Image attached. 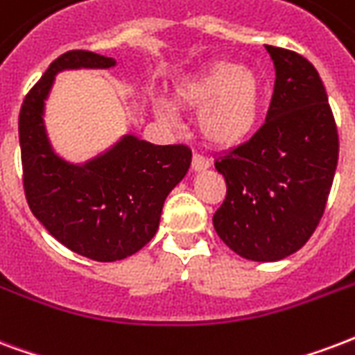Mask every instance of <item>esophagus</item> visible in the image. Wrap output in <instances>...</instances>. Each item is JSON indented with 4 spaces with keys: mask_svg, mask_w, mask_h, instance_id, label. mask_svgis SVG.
Listing matches in <instances>:
<instances>
[{
    "mask_svg": "<svg viewBox=\"0 0 355 355\" xmlns=\"http://www.w3.org/2000/svg\"><path fill=\"white\" fill-rule=\"evenodd\" d=\"M191 168H193L194 172H202V170L209 168V161L204 155H194L193 162H191Z\"/></svg>",
    "mask_w": 355,
    "mask_h": 355,
    "instance_id": "1",
    "label": "esophagus"
}]
</instances>
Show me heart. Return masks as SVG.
Here are the masks:
<instances>
[{
	"label": "heart",
	"instance_id": "heart-1",
	"mask_svg": "<svg viewBox=\"0 0 355 355\" xmlns=\"http://www.w3.org/2000/svg\"><path fill=\"white\" fill-rule=\"evenodd\" d=\"M175 103L198 110V129L217 148H234L254 132L263 101L262 80L252 67H236L218 61L174 92ZM157 114L174 121V114L157 105Z\"/></svg>",
	"mask_w": 355,
	"mask_h": 355
}]
</instances>
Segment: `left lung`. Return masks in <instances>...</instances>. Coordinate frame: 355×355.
<instances>
[{
    "label": "left lung",
    "instance_id": "obj_1",
    "mask_svg": "<svg viewBox=\"0 0 355 355\" xmlns=\"http://www.w3.org/2000/svg\"><path fill=\"white\" fill-rule=\"evenodd\" d=\"M266 50L277 76L266 123L215 161L226 198L213 226L236 254L254 262H277L307 243L339 159V135L318 71L292 50Z\"/></svg>",
    "mask_w": 355,
    "mask_h": 355
}]
</instances>
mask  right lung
<instances>
[{"mask_svg": "<svg viewBox=\"0 0 355 355\" xmlns=\"http://www.w3.org/2000/svg\"><path fill=\"white\" fill-rule=\"evenodd\" d=\"M114 65V58L87 50L61 54L26 95L18 117L29 209L61 245L97 262L123 260L151 241L164 200L185 178L193 157L187 146H155L135 135L84 164L55 153L44 127L55 74Z\"/></svg>", "mask_w": 355, "mask_h": 355, "instance_id": "1", "label": "right lung"}]
</instances>
